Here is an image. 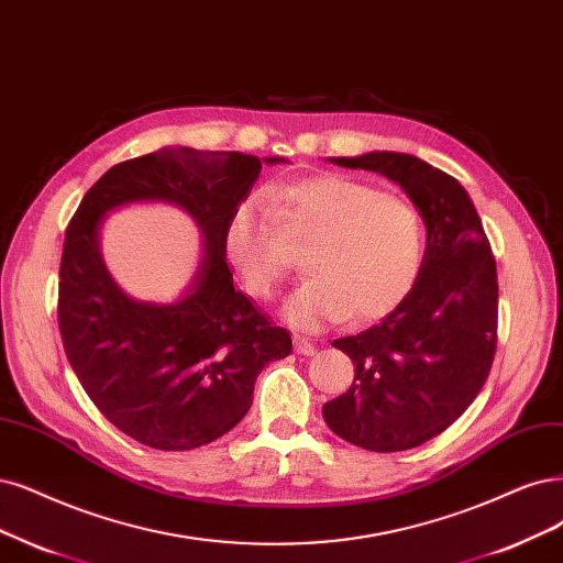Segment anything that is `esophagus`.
Returning <instances> with one entry per match:
<instances>
[{"label": "esophagus", "mask_w": 563, "mask_h": 563, "mask_svg": "<svg viewBox=\"0 0 563 563\" xmlns=\"http://www.w3.org/2000/svg\"><path fill=\"white\" fill-rule=\"evenodd\" d=\"M295 350L299 352V355H306V357H313L316 355L313 341L306 339V336H295Z\"/></svg>", "instance_id": "1"}]
</instances>
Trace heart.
<instances>
[{
	"instance_id": "b5f03b06",
	"label": "heart",
	"mask_w": 563,
	"mask_h": 563,
	"mask_svg": "<svg viewBox=\"0 0 563 563\" xmlns=\"http://www.w3.org/2000/svg\"><path fill=\"white\" fill-rule=\"evenodd\" d=\"M271 220L257 199L241 201L224 247L250 295L271 297L287 274V239L316 236L306 255L310 278L287 295L283 318L299 329L373 322L399 308L418 285L427 229L408 199L347 176H310L274 192Z\"/></svg>"
}]
</instances>
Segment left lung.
Returning <instances> with one entry per match:
<instances>
[{
	"instance_id": "1",
	"label": "left lung",
	"mask_w": 563,
	"mask_h": 563,
	"mask_svg": "<svg viewBox=\"0 0 563 563\" xmlns=\"http://www.w3.org/2000/svg\"><path fill=\"white\" fill-rule=\"evenodd\" d=\"M404 187L427 227V257L410 297L380 324L336 339L355 380L322 406L327 427L371 452L418 448L445 431L483 389L498 318L496 262L460 180L406 153L329 157Z\"/></svg>"
}]
</instances>
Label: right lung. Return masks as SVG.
I'll return each mask as SVG.
<instances>
[{
    "mask_svg": "<svg viewBox=\"0 0 563 563\" xmlns=\"http://www.w3.org/2000/svg\"><path fill=\"white\" fill-rule=\"evenodd\" d=\"M234 151L166 145L120 162L82 197L65 236L57 322L67 360L103 418L155 450H192L234 429L260 371L292 339L234 289L224 234L262 164ZM172 202L200 227L202 257L169 305L130 298L100 255L102 220L130 202Z\"/></svg>",
    "mask_w": 563,
    "mask_h": 563,
    "instance_id": "1",
    "label": "right lung"
}]
</instances>
